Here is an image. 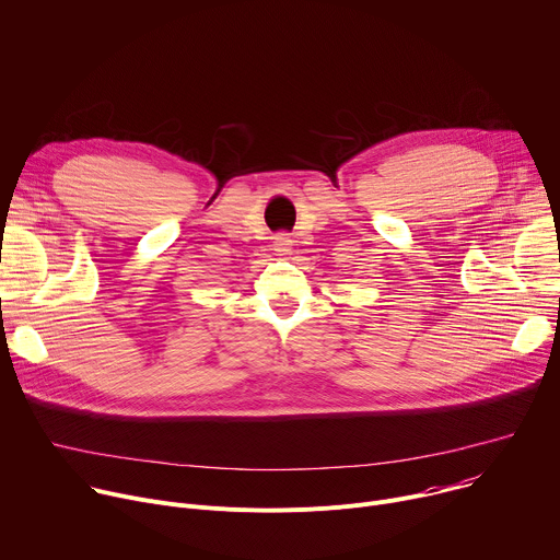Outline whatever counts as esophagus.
Listing matches in <instances>:
<instances>
[{
	"label": "esophagus",
	"instance_id": "34e87169",
	"mask_svg": "<svg viewBox=\"0 0 560 560\" xmlns=\"http://www.w3.org/2000/svg\"><path fill=\"white\" fill-rule=\"evenodd\" d=\"M291 244H293V240H291V235L289 233H276L273 235V248L276 252L280 254V256H284V254H289L291 252Z\"/></svg>",
	"mask_w": 560,
	"mask_h": 560
}]
</instances>
